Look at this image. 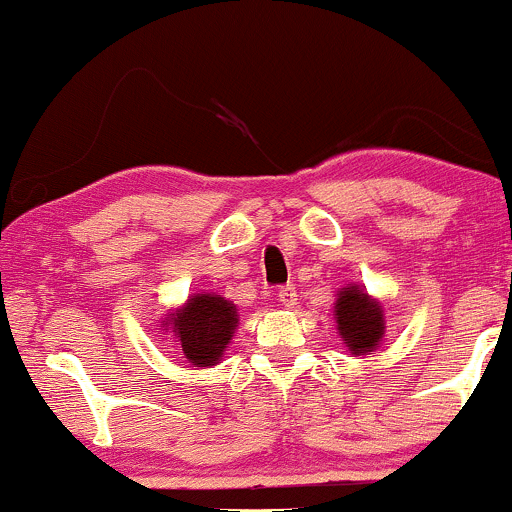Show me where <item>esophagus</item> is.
<instances>
[{
  "instance_id": "obj_1",
  "label": "esophagus",
  "mask_w": 512,
  "mask_h": 512,
  "mask_svg": "<svg viewBox=\"0 0 512 512\" xmlns=\"http://www.w3.org/2000/svg\"><path fill=\"white\" fill-rule=\"evenodd\" d=\"M276 301H279L281 305H284V308H293V305H296V289H293V284H286V286H281L279 291H276Z\"/></svg>"
}]
</instances>
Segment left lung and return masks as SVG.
I'll return each mask as SVG.
<instances>
[{
  "instance_id": "8db88e82",
  "label": "left lung",
  "mask_w": 512,
  "mask_h": 512,
  "mask_svg": "<svg viewBox=\"0 0 512 512\" xmlns=\"http://www.w3.org/2000/svg\"><path fill=\"white\" fill-rule=\"evenodd\" d=\"M337 325L351 354H368L383 337V308L368 293L349 289L337 301Z\"/></svg>"
}]
</instances>
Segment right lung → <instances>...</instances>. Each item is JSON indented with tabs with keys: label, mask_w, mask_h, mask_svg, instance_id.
Masks as SVG:
<instances>
[{
	"label": "right lung",
	"mask_w": 512,
	"mask_h": 512,
	"mask_svg": "<svg viewBox=\"0 0 512 512\" xmlns=\"http://www.w3.org/2000/svg\"><path fill=\"white\" fill-rule=\"evenodd\" d=\"M236 325V305L221 296L199 293L175 313L173 332H178L182 351L192 366H214Z\"/></svg>",
	"instance_id": "1"
}]
</instances>
